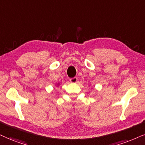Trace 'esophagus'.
Here are the masks:
<instances>
[{
	"instance_id": "1",
	"label": "esophagus",
	"mask_w": 145,
	"mask_h": 145,
	"mask_svg": "<svg viewBox=\"0 0 145 145\" xmlns=\"http://www.w3.org/2000/svg\"><path fill=\"white\" fill-rule=\"evenodd\" d=\"M77 82H78V78H77L76 77H74V78L70 79V82L72 83V84H75V83H76Z\"/></svg>"
}]
</instances>
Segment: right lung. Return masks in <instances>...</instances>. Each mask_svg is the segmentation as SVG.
I'll use <instances>...</instances> for the list:
<instances>
[{"mask_svg": "<svg viewBox=\"0 0 145 145\" xmlns=\"http://www.w3.org/2000/svg\"><path fill=\"white\" fill-rule=\"evenodd\" d=\"M59 83H58V84H57V86H59Z\"/></svg>", "mask_w": 145, "mask_h": 145, "instance_id": "add662e5", "label": "right lung"}]
</instances>
